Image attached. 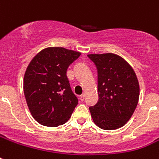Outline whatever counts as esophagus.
Here are the masks:
<instances>
[{
	"instance_id": "esophagus-1",
	"label": "esophagus",
	"mask_w": 159,
	"mask_h": 159,
	"mask_svg": "<svg viewBox=\"0 0 159 159\" xmlns=\"http://www.w3.org/2000/svg\"><path fill=\"white\" fill-rule=\"evenodd\" d=\"M84 99H85V95L84 94L81 95V96H80V101H81V102H83Z\"/></svg>"
}]
</instances>
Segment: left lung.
Masks as SVG:
<instances>
[{"label":"left lung","instance_id":"8db88e82","mask_svg":"<svg viewBox=\"0 0 159 159\" xmlns=\"http://www.w3.org/2000/svg\"><path fill=\"white\" fill-rule=\"evenodd\" d=\"M97 69L98 102L90 106L92 120L102 129L122 127L130 119L139 97V85L131 66L114 53L89 54Z\"/></svg>","mask_w":159,"mask_h":159}]
</instances>
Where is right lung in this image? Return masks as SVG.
<instances>
[{"label":"right lung","mask_w":159,"mask_h":159,"mask_svg":"<svg viewBox=\"0 0 159 159\" xmlns=\"http://www.w3.org/2000/svg\"><path fill=\"white\" fill-rule=\"evenodd\" d=\"M81 53L61 47L40 51L29 64L24 77V93L31 115L48 127L66 123L78 103L67 70Z\"/></svg>","instance_id":"right-lung-1"}]
</instances>
